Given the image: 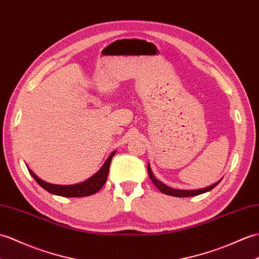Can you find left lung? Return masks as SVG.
Instances as JSON below:
<instances>
[{
  "mask_svg": "<svg viewBox=\"0 0 259 259\" xmlns=\"http://www.w3.org/2000/svg\"><path fill=\"white\" fill-rule=\"evenodd\" d=\"M148 173H149V177H150V179H151V181L153 182V184L157 186V189L160 190L162 193L166 194V195H171V196H178V197L195 196V195H200V194H203V193H206V192L214 189L215 186L222 181V179H221L220 181H218L216 183L209 185V186H206V188H204V189H198V190H178V189L170 188V186H167L164 183H162L160 180H158L157 178H155L152 170H151V166H150V163H148Z\"/></svg>",
  "mask_w": 259,
  "mask_h": 259,
  "instance_id": "1",
  "label": "left lung"
}]
</instances>
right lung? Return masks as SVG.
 <instances>
[{"label": "right lung", "mask_w": 259, "mask_h": 259, "mask_svg": "<svg viewBox=\"0 0 259 259\" xmlns=\"http://www.w3.org/2000/svg\"><path fill=\"white\" fill-rule=\"evenodd\" d=\"M117 151H113L108 159L105 161V163L102 164L100 170L96 172L93 177L87 179L86 181L77 183V184H70V185H59V184H52L43 181V180L39 179L36 174L28 169V172L31 173V176L34 178V180L37 182L41 188L50 192L52 194L59 195V196H65V197H82V196H88L93 195L105 185L108 173H109V166L110 162L112 160V157L116 154Z\"/></svg>", "instance_id": "obj_1"}]
</instances>
